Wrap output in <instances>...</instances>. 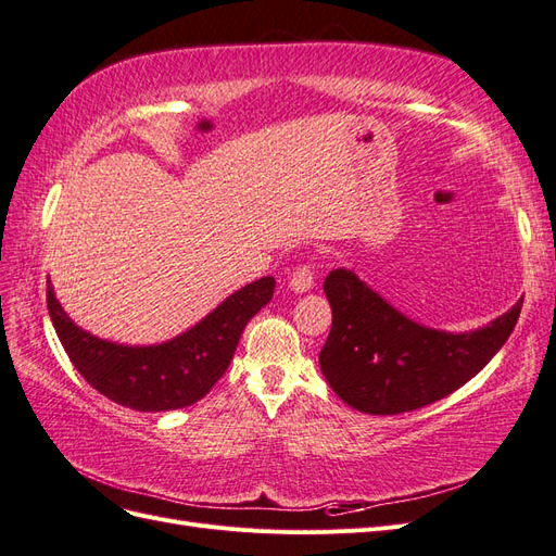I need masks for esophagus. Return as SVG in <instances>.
I'll use <instances>...</instances> for the list:
<instances>
[{
  "label": "esophagus",
  "instance_id": "obj_1",
  "mask_svg": "<svg viewBox=\"0 0 556 556\" xmlns=\"http://www.w3.org/2000/svg\"><path fill=\"white\" fill-rule=\"evenodd\" d=\"M313 282H315V271H313V266L308 262L306 264H299L294 271H292V276H290V288L296 294L308 292L313 288Z\"/></svg>",
  "mask_w": 556,
  "mask_h": 556
}]
</instances>
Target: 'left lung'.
Segmentation results:
<instances>
[{
    "label": "left lung",
    "instance_id": "8db88e82",
    "mask_svg": "<svg viewBox=\"0 0 556 556\" xmlns=\"http://www.w3.org/2000/svg\"><path fill=\"white\" fill-rule=\"evenodd\" d=\"M331 331L319 368L348 406L399 415L445 399L480 374L508 341L521 301L494 323L450 333L413 323L345 268L325 278Z\"/></svg>",
    "mask_w": 556,
    "mask_h": 556
}]
</instances>
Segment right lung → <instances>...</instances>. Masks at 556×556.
I'll use <instances>...</instances> for the list:
<instances>
[{
  "instance_id": "1",
  "label": "right lung",
  "mask_w": 556,
  "mask_h": 556,
  "mask_svg": "<svg viewBox=\"0 0 556 556\" xmlns=\"http://www.w3.org/2000/svg\"><path fill=\"white\" fill-rule=\"evenodd\" d=\"M276 280L264 276L227 296L174 341L148 348L117 345L83 331L46 288V304L64 352L99 394L131 410L162 413L192 406L223 378L252 315L271 301Z\"/></svg>"
}]
</instances>
